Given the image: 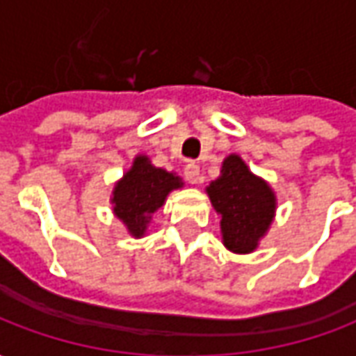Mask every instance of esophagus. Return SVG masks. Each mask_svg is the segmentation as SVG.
Here are the masks:
<instances>
[{
    "mask_svg": "<svg viewBox=\"0 0 356 356\" xmlns=\"http://www.w3.org/2000/svg\"><path fill=\"white\" fill-rule=\"evenodd\" d=\"M185 179L191 183V185H196L200 183V165L194 162H188L185 165Z\"/></svg>",
    "mask_w": 356,
    "mask_h": 356,
    "instance_id": "obj_1",
    "label": "esophagus"
}]
</instances>
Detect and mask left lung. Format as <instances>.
Instances as JSON below:
<instances>
[{
  "instance_id": "1",
  "label": "left lung",
  "mask_w": 356,
  "mask_h": 356,
  "mask_svg": "<svg viewBox=\"0 0 356 356\" xmlns=\"http://www.w3.org/2000/svg\"><path fill=\"white\" fill-rule=\"evenodd\" d=\"M209 200L221 213L225 246L234 254H250L267 232L275 216V194L255 177L240 156H229L221 175L208 186Z\"/></svg>"
}]
</instances>
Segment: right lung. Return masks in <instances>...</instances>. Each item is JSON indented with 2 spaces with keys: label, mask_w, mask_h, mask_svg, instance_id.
Instances as JSON below:
<instances>
[{
  "label": "right lung",
  "mask_w": 356,
  "mask_h": 356,
  "mask_svg": "<svg viewBox=\"0 0 356 356\" xmlns=\"http://www.w3.org/2000/svg\"><path fill=\"white\" fill-rule=\"evenodd\" d=\"M181 185L173 173L154 168L147 156H139L114 188V213L133 236H143L150 216L162 206L170 191Z\"/></svg>",
  "instance_id": "add662e5"
}]
</instances>
